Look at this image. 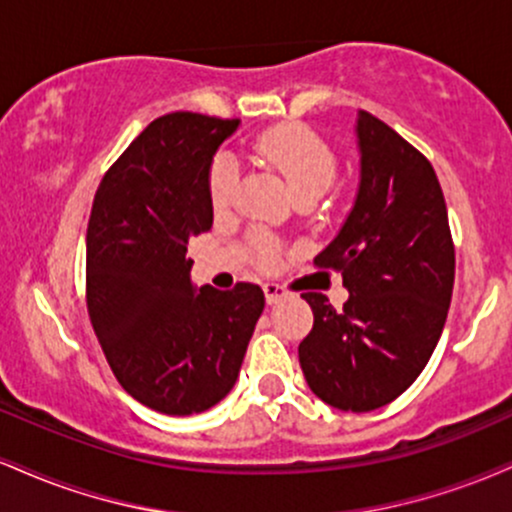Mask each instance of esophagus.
<instances>
[{
  "mask_svg": "<svg viewBox=\"0 0 512 512\" xmlns=\"http://www.w3.org/2000/svg\"><path fill=\"white\" fill-rule=\"evenodd\" d=\"M264 296H267L269 305H274V303L284 301V298L289 296V291H286L284 286H279V284H264Z\"/></svg>",
  "mask_w": 512,
  "mask_h": 512,
  "instance_id": "34e87169",
  "label": "esophagus"
}]
</instances>
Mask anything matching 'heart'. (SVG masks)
I'll return each mask as SVG.
<instances>
[{"label": "heart", "instance_id": "b5f03b06", "mask_svg": "<svg viewBox=\"0 0 512 512\" xmlns=\"http://www.w3.org/2000/svg\"><path fill=\"white\" fill-rule=\"evenodd\" d=\"M255 154L286 180L293 197H320L337 173V156H334L332 146L320 134L303 125H279L264 132L255 142ZM236 185V158L221 151L209 168L211 207L216 211L226 209L236 195ZM255 252L257 262L269 264L274 260L276 250L272 240L257 238Z\"/></svg>", "mask_w": 512, "mask_h": 512}]
</instances>
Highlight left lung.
<instances>
[{
	"mask_svg": "<svg viewBox=\"0 0 512 512\" xmlns=\"http://www.w3.org/2000/svg\"><path fill=\"white\" fill-rule=\"evenodd\" d=\"M354 207L317 267L342 272V310L308 291L313 330L298 346L308 387L342 411L390 404L436 349L455 284L448 209L436 170L392 127L358 110Z\"/></svg>",
	"mask_w": 512,
	"mask_h": 512,
	"instance_id": "obj_1",
	"label": "left lung"
}]
</instances>
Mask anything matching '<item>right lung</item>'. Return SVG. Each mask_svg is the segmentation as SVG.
Wrapping results in <instances>:
<instances>
[{"label": "right lung", "instance_id": "add662e5", "mask_svg": "<svg viewBox=\"0 0 512 512\" xmlns=\"http://www.w3.org/2000/svg\"><path fill=\"white\" fill-rule=\"evenodd\" d=\"M240 120L158 117L105 173L86 231V305L117 383L190 416L236 385L264 310L257 284H192L190 238L214 223L209 168Z\"/></svg>", "mask_w": 512, "mask_h": 512}]
</instances>
